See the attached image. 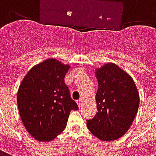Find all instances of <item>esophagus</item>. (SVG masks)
<instances>
[{"mask_svg": "<svg viewBox=\"0 0 156 156\" xmlns=\"http://www.w3.org/2000/svg\"><path fill=\"white\" fill-rule=\"evenodd\" d=\"M83 101V98H80V99H78V101H77V103H78V107H79V108H80V107H81V106H82Z\"/></svg>", "mask_w": 156, "mask_h": 156, "instance_id": "esophagus-1", "label": "esophagus"}]
</instances>
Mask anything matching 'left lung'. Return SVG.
<instances>
[{
  "label": "left lung",
  "instance_id": "1",
  "mask_svg": "<svg viewBox=\"0 0 156 156\" xmlns=\"http://www.w3.org/2000/svg\"><path fill=\"white\" fill-rule=\"evenodd\" d=\"M96 77L98 113L87 120V127L101 140H115L127 132L137 115V88L130 76L114 63L98 68Z\"/></svg>",
  "mask_w": 156,
  "mask_h": 156
}]
</instances>
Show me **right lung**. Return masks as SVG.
<instances>
[{"label":"right lung","mask_w":156,"mask_h":156,"mask_svg":"<svg viewBox=\"0 0 156 156\" xmlns=\"http://www.w3.org/2000/svg\"><path fill=\"white\" fill-rule=\"evenodd\" d=\"M69 65L48 59L30 70L17 92L19 114L28 133L50 141L64 130L71 110H78L64 82Z\"/></svg>","instance_id":"1"}]
</instances>
